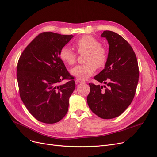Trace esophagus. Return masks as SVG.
Instances as JSON below:
<instances>
[{
  "label": "esophagus",
  "instance_id": "1",
  "mask_svg": "<svg viewBox=\"0 0 157 157\" xmlns=\"http://www.w3.org/2000/svg\"><path fill=\"white\" fill-rule=\"evenodd\" d=\"M76 81H77V82H78V83H85V81L83 79H80V78H77Z\"/></svg>",
  "mask_w": 157,
  "mask_h": 157
}]
</instances>
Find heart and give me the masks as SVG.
<instances>
[{"mask_svg":"<svg viewBox=\"0 0 157 157\" xmlns=\"http://www.w3.org/2000/svg\"><path fill=\"white\" fill-rule=\"evenodd\" d=\"M79 53L86 52L84 56V64L78 65L71 70L72 75L81 79H86L97 70V67H104L108 58L105 48L92 36H85L77 40L74 44ZM60 60L68 65L74 64L77 60V55L67 46H63L60 50Z\"/></svg>","mask_w":157,"mask_h":157,"instance_id":"heart-1","label":"heart"}]
</instances>
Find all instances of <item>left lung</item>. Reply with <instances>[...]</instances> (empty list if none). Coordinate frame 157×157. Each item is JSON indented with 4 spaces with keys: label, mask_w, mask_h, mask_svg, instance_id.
<instances>
[{
    "label": "left lung",
    "mask_w": 157,
    "mask_h": 157,
    "mask_svg": "<svg viewBox=\"0 0 157 157\" xmlns=\"http://www.w3.org/2000/svg\"><path fill=\"white\" fill-rule=\"evenodd\" d=\"M101 36L108 41V58L94 79L105 85L89 83L87 103L98 117L111 119L120 116L133 101L139 71L136 55L124 38L110 30L104 31Z\"/></svg>",
    "instance_id": "left-lung-1"
}]
</instances>
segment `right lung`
<instances>
[{"instance_id": "add662e5", "label": "right lung", "mask_w": 157, "mask_h": 157, "mask_svg": "<svg viewBox=\"0 0 157 157\" xmlns=\"http://www.w3.org/2000/svg\"><path fill=\"white\" fill-rule=\"evenodd\" d=\"M72 37V35L52 32L40 33L24 49L18 60L20 98L30 113L40 122H59L68 111L69 97L76 85L60 60L59 52ZM64 79L69 81L59 85Z\"/></svg>"}]
</instances>
